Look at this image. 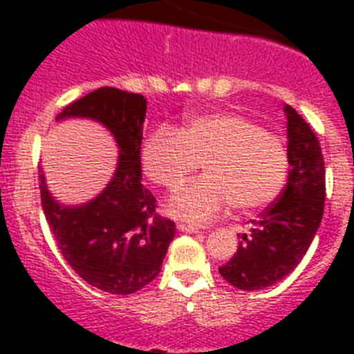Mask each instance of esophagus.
Masks as SVG:
<instances>
[{"label": "esophagus", "instance_id": "obj_1", "mask_svg": "<svg viewBox=\"0 0 354 354\" xmlns=\"http://www.w3.org/2000/svg\"><path fill=\"white\" fill-rule=\"evenodd\" d=\"M177 228H179L180 232H189V234L200 232L198 227H195V225H189V223H177Z\"/></svg>", "mask_w": 354, "mask_h": 354}]
</instances>
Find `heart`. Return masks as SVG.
<instances>
[{
  "mask_svg": "<svg viewBox=\"0 0 354 354\" xmlns=\"http://www.w3.org/2000/svg\"><path fill=\"white\" fill-rule=\"evenodd\" d=\"M140 158L147 179L167 189L202 165L204 177L179 187L168 202L171 214L193 223L212 220L230 204L243 214L268 207L289 171L282 140L230 111L189 118L179 133L159 127L145 138Z\"/></svg>",
  "mask_w": 354,
  "mask_h": 354,
  "instance_id": "b5f03b06",
  "label": "heart"
}]
</instances>
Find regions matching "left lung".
Wrapping results in <instances>:
<instances>
[{"label":"left lung","instance_id":"obj_1","mask_svg":"<svg viewBox=\"0 0 354 354\" xmlns=\"http://www.w3.org/2000/svg\"><path fill=\"white\" fill-rule=\"evenodd\" d=\"M283 111L290 165L286 189L261 220L252 221L234 257L220 268L221 277L243 290L264 289L287 277L301 262L323 220L326 180L321 145L296 109L287 104Z\"/></svg>","mask_w":354,"mask_h":354}]
</instances>
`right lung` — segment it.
Returning <instances> with one entry per match:
<instances>
[{"instance_id":"obj_1","label":"right lung","mask_w":354,"mask_h":354,"mask_svg":"<svg viewBox=\"0 0 354 354\" xmlns=\"http://www.w3.org/2000/svg\"><path fill=\"white\" fill-rule=\"evenodd\" d=\"M145 111L140 93L102 86L56 117L101 122L120 149L113 179L88 204H58L39 168L44 214L62 255L84 282L109 294H133L152 282L175 236V223L156 212L154 195L142 184Z\"/></svg>"}]
</instances>
